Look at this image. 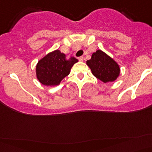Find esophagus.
Masks as SVG:
<instances>
[{
    "label": "esophagus",
    "instance_id": "esophagus-1",
    "mask_svg": "<svg viewBox=\"0 0 152 152\" xmlns=\"http://www.w3.org/2000/svg\"><path fill=\"white\" fill-rule=\"evenodd\" d=\"M84 59H85V58H84L83 56H80V57H79V60L80 61V62H82Z\"/></svg>",
    "mask_w": 152,
    "mask_h": 152
}]
</instances>
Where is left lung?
I'll use <instances>...</instances> for the list:
<instances>
[{
  "instance_id": "1",
  "label": "left lung",
  "mask_w": 152,
  "mask_h": 152,
  "mask_svg": "<svg viewBox=\"0 0 152 152\" xmlns=\"http://www.w3.org/2000/svg\"><path fill=\"white\" fill-rule=\"evenodd\" d=\"M86 63L91 70L93 76L104 83L114 82L120 75L118 64L101 50L94 52L92 54L91 59L87 60Z\"/></svg>"
}]
</instances>
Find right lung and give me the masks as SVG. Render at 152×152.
<instances>
[{
    "label": "right lung",
    "mask_w": 152,
    "mask_h": 152,
    "mask_svg": "<svg viewBox=\"0 0 152 152\" xmlns=\"http://www.w3.org/2000/svg\"><path fill=\"white\" fill-rule=\"evenodd\" d=\"M78 59L71 56L67 59L66 55L59 50L48 53L37 64V78L42 85L56 86L70 73V69Z\"/></svg>",
    "instance_id": "1"
}]
</instances>
